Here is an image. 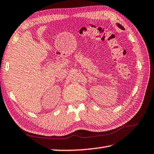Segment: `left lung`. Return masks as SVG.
I'll return each instance as SVG.
<instances>
[{"instance_id": "8db88e82", "label": "left lung", "mask_w": 154, "mask_h": 154, "mask_svg": "<svg viewBox=\"0 0 154 154\" xmlns=\"http://www.w3.org/2000/svg\"><path fill=\"white\" fill-rule=\"evenodd\" d=\"M117 25H118V26L119 28H121V29H122V30H124V28L123 26H122L121 24H118Z\"/></svg>"}]
</instances>
